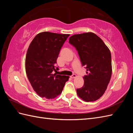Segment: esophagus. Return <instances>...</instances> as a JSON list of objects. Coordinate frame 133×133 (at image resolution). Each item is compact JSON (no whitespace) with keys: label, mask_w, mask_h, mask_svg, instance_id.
Listing matches in <instances>:
<instances>
[{"label":"esophagus","mask_w":133,"mask_h":133,"mask_svg":"<svg viewBox=\"0 0 133 133\" xmlns=\"http://www.w3.org/2000/svg\"><path fill=\"white\" fill-rule=\"evenodd\" d=\"M76 74H73V75H71V76H70V78H75L76 77Z\"/></svg>","instance_id":"obj_1"}]
</instances>
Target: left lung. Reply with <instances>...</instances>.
Segmentation results:
<instances>
[{
	"label": "left lung",
	"mask_w": 133,
	"mask_h": 133,
	"mask_svg": "<svg viewBox=\"0 0 133 133\" xmlns=\"http://www.w3.org/2000/svg\"><path fill=\"white\" fill-rule=\"evenodd\" d=\"M69 43L76 48L82 65L87 70L84 85L76 89L77 94L87 102L95 101L104 94L110 80V51L102 40L91 32L72 35Z\"/></svg>",
	"instance_id": "obj_1"
}]
</instances>
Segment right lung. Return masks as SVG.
<instances>
[{
    "label": "right lung",
    "mask_w": 133,
    "mask_h": 133,
    "mask_svg": "<svg viewBox=\"0 0 133 133\" xmlns=\"http://www.w3.org/2000/svg\"><path fill=\"white\" fill-rule=\"evenodd\" d=\"M69 35L42 32L35 36L28 48L25 58L26 75L34 91L42 98L57 97L69 79V76L53 73L60 49Z\"/></svg>",
    "instance_id": "1"
}]
</instances>
